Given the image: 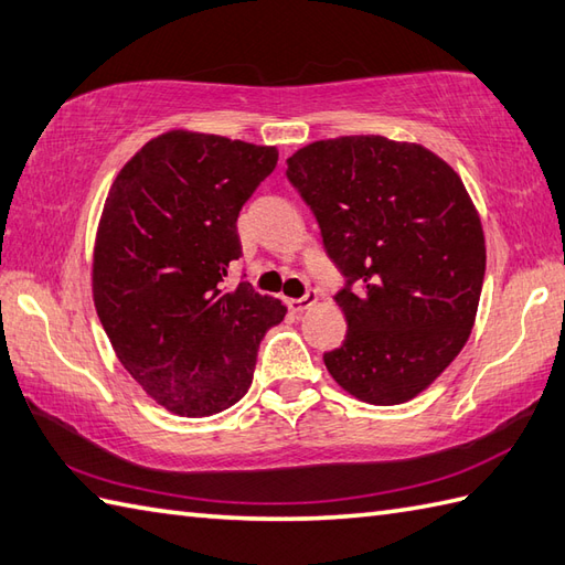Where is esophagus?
<instances>
[{
    "label": "esophagus",
    "mask_w": 565,
    "mask_h": 565,
    "mask_svg": "<svg viewBox=\"0 0 565 565\" xmlns=\"http://www.w3.org/2000/svg\"><path fill=\"white\" fill-rule=\"evenodd\" d=\"M319 299V292L317 290H307L305 297H297V299H287V307H290L295 315H302L305 309H309L311 305H315Z\"/></svg>",
    "instance_id": "esophagus-1"
}]
</instances>
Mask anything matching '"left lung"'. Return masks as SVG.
Here are the masks:
<instances>
[{
  "mask_svg": "<svg viewBox=\"0 0 565 565\" xmlns=\"http://www.w3.org/2000/svg\"><path fill=\"white\" fill-rule=\"evenodd\" d=\"M345 285L348 333L323 353L331 377L367 404L420 394L467 343L486 244L461 179L420 145L353 135L287 159Z\"/></svg>",
  "mask_w": 565,
  "mask_h": 565,
  "instance_id": "8db88e82",
  "label": "left lung"
}]
</instances>
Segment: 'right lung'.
Segmentation results:
<instances>
[{"label":"right lung","instance_id":"1","mask_svg":"<svg viewBox=\"0 0 565 565\" xmlns=\"http://www.w3.org/2000/svg\"><path fill=\"white\" fill-rule=\"evenodd\" d=\"M275 164V147L173 130L110 185L94 248L98 319L122 367L179 416L234 406L263 335L287 315L246 280H224L242 258L239 210Z\"/></svg>","mask_w":565,"mask_h":565}]
</instances>
